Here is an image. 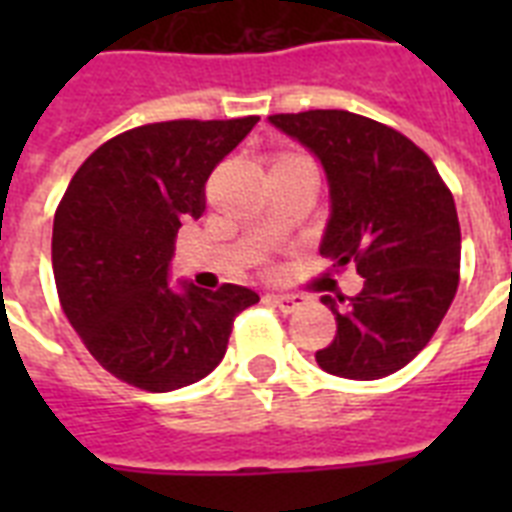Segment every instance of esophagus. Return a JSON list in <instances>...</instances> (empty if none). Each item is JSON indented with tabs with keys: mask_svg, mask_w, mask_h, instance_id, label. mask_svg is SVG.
Returning <instances> with one entry per match:
<instances>
[{
	"mask_svg": "<svg viewBox=\"0 0 512 512\" xmlns=\"http://www.w3.org/2000/svg\"><path fill=\"white\" fill-rule=\"evenodd\" d=\"M268 300H271L281 313H295L305 305L303 295H268Z\"/></svg>",
	"mask_w": 512,
	"mask_h": 512,
	"instance_id": "34e87169",
	"label": "esophagus"
}]
</instances>
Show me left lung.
<instances>
[{
    "mask_svg": "<svg viewBox=\"0 0 512 512\" xmlns=\"http://www.w3.org/2000/svg\"><path fill=\"white\" fill-rule=\"evenodd\" d=\"M268 119L324 164L332 217L319 252L364 279L356 297H321L337 335L316 361L348 380L388 377L428 345L460 287L452 191L430 156L388 124L321 108Z\"/></svg>",
    "mask_w": 512,
    "mask_h": 512,
    "instance_id": "8db88e82",
    "label": "left lung"
}]
</instances>
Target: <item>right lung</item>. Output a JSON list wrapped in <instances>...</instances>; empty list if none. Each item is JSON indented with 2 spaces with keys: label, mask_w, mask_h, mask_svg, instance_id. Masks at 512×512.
<instances>
[{
  "label": "right lung",
  "mask_w": 512,
  "mask_h": 512,
  "mask_svg": "<svg viewBox=\"0 0 512 512\" xmlns=\"http://www.w3.org/2000/svg\"><path fill=\"white\" fill-rule=\"evenodd\" d=\"M260 116L175 119L106 140L71 177L52 223L60 308L106 372L151 393L207 377L257 292H172L177 228L204 212V183Z\"/></svg>",
  "instance_id": "add662e5"
}]
</instances>
